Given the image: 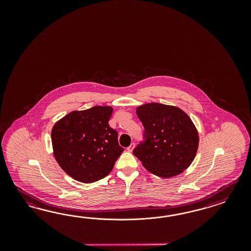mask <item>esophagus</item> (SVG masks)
I'll list each match as a JSON object with an SVG mask.
<instances>
[{
    "instance_id": "34e87169",
    "label": "esophagus",
    "mask_w": 251,
    "mask_h": 251,
    "mask_svg": "<svg viewBox=\"0 0 251 251\" xmlns=\"http://www.w3.org/2000/svg\"><path fill=\"white\" fill-rule=\"evenodd\" d=\"M134 146H135V145L132 143V144H130L129 145V147L127 148V150H128V152H132V150L134 149Z\"/></svg>"
}]
</instances>
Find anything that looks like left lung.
I'll return each mask as SVG.
<instances>
[{"label": "left lung", "mask_w": 251, "mask_h": 251, "mask_svg": "<svg viewBox=\"0 0 251 251\" xmlns=\"http://www.w3.org/2000/svg\"><path fill=\"white\" fill-rule=\"evenodd\" d=\"M143 140L133 154L152 174L169 177L190 167L197 152L199 135L190 117L176 106L159 103L139 106Z\"/></svg>", "instance_id": "left-lung-1"}]
</instances>
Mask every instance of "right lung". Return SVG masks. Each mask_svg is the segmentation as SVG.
<instances>
[{"instance_id": "right-lung-1", "label": "right lung", "mask_w": 251, "mask_h": 251, "mask_svg": "<svg viewBox=\"0 0 251 251\" xmlns=\"http://www.w3.org/2000/svg\"><path fill=\"white\" fill-rule=\"evenodd\" d=\"M111 106L73 111L51 130L53 153L60 167L77 181H98L110 173L124 149L108 125Z\"/></svg>"}]
</instances>
